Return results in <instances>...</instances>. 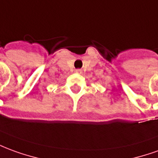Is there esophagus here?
<instances>
[{"label": "esophagus", "mask_w": 158, "mask_h": 158, "mask_svg": "<svg viewBox=\"0 0 158 158\" xmlns=\"http://www.w3.org/2000/svg\"><path fill=\"white\" fill-rule=\"evenodd\" d=\"M76 73H82V70L81 69H76Z\"/></svg>", "instance_id": "1"}]
</instances>
